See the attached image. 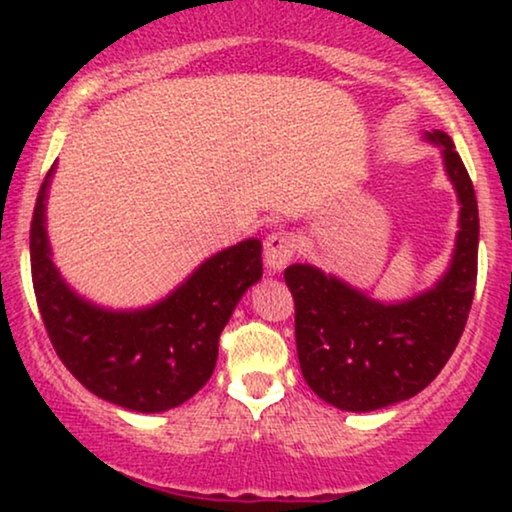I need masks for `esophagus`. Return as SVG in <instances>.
Listing matches in <instances>:
<instances>
[{
	"instance_id": "34e87169",
	"label": "esophagus",
	"mask_w": 512,
	"mask_h": 512,
	"mask_svg": "<svg viewBox=\"0 0 512 512\" xmlns=\"http://www.w3.org/2000/svg\"><path fill=\"white\" fill-rule=\"evenodd\" d=\"M296 237L286 230H277V233H270L265 237V263H268L270 270H282L286 263L296 256Z\"/></svg>"
}]
</instances>
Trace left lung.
I'll use <instances>...</instances> for the list:
<instances>
[{
    "label": "left lung",
    "instance_id": "left-lung-1",
    "mask_svg": "<svg viewBox=\"0 0 512 512\" xmlns=\"http://www.w3.org/2000/svg\"><path fill=\"white\" fill-rule=\"evenodd\" d=\"M443 149L461 205L454 256L445 277L422 296L384 305L312 265H289L296 303V347L305 382L349 412L387 408L436 380L464 333L478 277V200L454 142L426 132Z\"/></svg>",
    "mask_w": 512,
    "mask_h": 512
}]
</instances>
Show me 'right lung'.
<instances>
[{
	"instance_id": "1",
	"label": "right lung",
	"mask_w": 512,
	"mask_h": 512,
	"mask_svg": "<svg viewBox=\"0 0 512 512\" xmlns=\"http://www.w3.org/2000/svg\"><path fill=\"white\" fill-rule=\"evenodd\" d=\"M48 177L34 205L30 258L53 349L69 373L104 401L135 412L177 408L212 377L223 326L242 293L263 275L261 242L244 240L207 258L158 305L135 312L102 310L76 296L51 261Z\"/></svg>"
}]
</instances>
